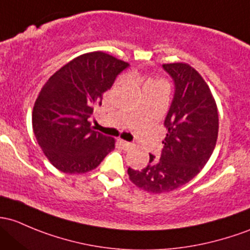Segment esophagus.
<instances>
[{"mask_svg":"<svg viewBox=\"0 0 250 250\" xmlns=\"http://www.w3.org/2000/svg\"><path fill=\"white\" fill-rule=\"evenodd\" d=\"M120 145L122 146V148L125 149V151H127V149H129V148H132V147H133V144L128 143V141H125V140H120Z\"/></svg>","mask_w":250,"mask_h":250,"instance_id":"obj_1","label":"esophagus"}]
</instances>
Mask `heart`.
I'll use <instances>...</instances> for the list:
<instances>
[{"label": "heart", "instance_id": "heart-1", "mask_svg": "<svg viewBox=\"0 0 250 250\" xmlns=\"http://www.w3.org/2000/svg\"><path fill=\"white\" fill-rule=\"evenodd\" d=\"M152 83H158V81H156V83H147L145 85V87H146V86H148V85H152Z\"/></svg>", "mask_w": 250, "mask_h": 250}]
</instances>
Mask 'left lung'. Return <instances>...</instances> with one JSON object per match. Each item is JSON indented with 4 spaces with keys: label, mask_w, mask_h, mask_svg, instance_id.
Segmentation results:
<instances>
[{
    "label": "left lung",
    "mask_w": 250,
    "mask_h": 250,
    "mask_svg": "<svg viewBox=\"0 0 250 250\" xmlns=\"http://www.w3.org/2000/svg\"><path fill=\"white\" fill-rule=\"evenodd\" d=\"M175 93L164 125L167 134L159 159L149 154L141 170L128 167L130 181L148 193L177 189L195 177L213 152L218 138V110L211 90L187 63L163 64Z\"/></svg>",
    "instance_id": "obj_1"
}]
</instances>
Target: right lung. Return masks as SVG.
<instances>
[{"label": "right lung", "mask_w": 250, "mask_h": 250, "mask_svg": "<svg viewBox=\"0 0 250 250\" xmlns=\"http://www.w3.org/2000/svg\"><path fill=\"white\" fill-rule=\"evenodd\" d=\"M129 67L102 51L83 54L46 81L32 112L37 141L52 165L65 173L96 169L115 148V139L92 129L93 107L117 75Z\"/></svg>", "instance_id": "right-lung-1"}]
</instances>
